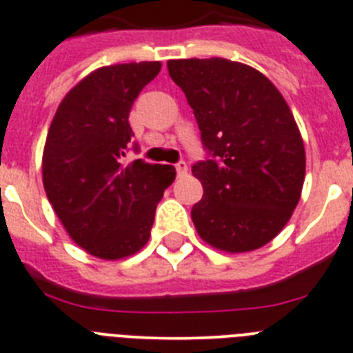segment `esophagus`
<instances>
[{
	"mask_svg": "<svg viewBox=\"0 0 353 353\" xmlns=\"http://www.w3.org/2000/svg\"><path fill=\"white\" fill-rule=\"evenodd\" d=\"M176 170H177V176H184V174L188 172V165H186V161H177Z\"/></svg>",
	"mask_w": 353,
	"mask_h": 353,
	"instance_id": "1",
	"label": "esophagus"
}]
</instances>
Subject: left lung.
Returning <instances> with one entry per match:
<instances>
[{
    "mask_svg": "<svg viewBox=\"0 0 353 353\" xmlns=\"http://www.w3.org/2000/svg\"><path fill=\"white\" fill-rule=\"evenodd\" d=\"M167 68L208 151L192 167L204 188L192 209L199 236L228 253L268 244L290 220L306 172L303 137L287 101L243 63L170 59Z\"/></svg>",
    "mask_w": 353,
    "mask_h": 353,
    "instance_id": "1",
    "label": "left lung"
}]
</instances>
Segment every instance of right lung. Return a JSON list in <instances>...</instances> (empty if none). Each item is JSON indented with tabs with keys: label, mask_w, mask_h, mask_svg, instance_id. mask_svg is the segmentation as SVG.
Listing matches in <instances>:
<instances>
[{
	"label": "right lung",
	"mask_w": 353,
	"mask_h": 353,
	"mask_svg": "<svg viewBox=\"0 0 353 353\" xmlns=\"http://www.w3.org/2000/svg\"><path fill=\"white\" fill-rule=\"evenodd\" d=\"M160 68V61H141L94 70L63 98L47 133V199L68 236L98 259L144 248L158 202L176 179L172 165L125 163L130 110Z\"/></svg>",
	"instance_id": "1"
}]
</instances>
